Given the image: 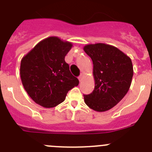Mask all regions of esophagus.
<instances>
[{"label":"esophagus","instance_id":"1","mask_svg":"<svg viewBox=\"0 0 152 152\" xmlns=\"http://www.w3.org/2000/svg\"><path fill=\"white\" fill-rule=\"evenodd\" d=\"M83 73H82L80 74V76H79V82H82V80H83Z\"/></svg>","mask_w":152,"mask_h":152}]
</instances>
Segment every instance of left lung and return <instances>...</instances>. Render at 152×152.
<instances>
[{"label": "left lung", "mask_w": 152, "mask_h": 152, "mask_svg": "<svg viewBox=\"0 0 152 152\" xmlns=\"http://www.w3.org/2000/svg\"><path fill=\"white\" fill-rule=\"evenodd\" d=\"M83 49L93 61L95 84L93 92L84 95L85 103L94 111L111 110L130 88L134 75L131 59L109 44H88Z\"/></svg>", "instance_id": "8db88e82"}]
</instances>
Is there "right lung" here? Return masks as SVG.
Instances as JSON below:
<instances>
[{"mask_svg":"<svg viewBox=\"0 0 152 152\" xmlns=\"http://www.w3.org/2000/svg\"><path fill=\"white\" fill-rule=\"evenodd\" d=\"M72 42L49 37L38 42L22 58L20 77L31 98L45 108H52L65 100L79 80L65 62Z\"/></svg>","mask_w":152,"mask_h":152,"instance_id":"add662e5","label":"right lung"}]
</instances>
